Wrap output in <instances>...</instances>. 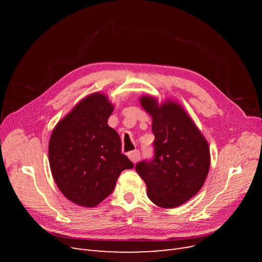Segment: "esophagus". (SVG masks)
Returning <instances> with one entry per match:
<instances>
[{"instance_id": "obj_1", "label": "esophagus", "mask_w": 262, "mask_h": 262, "mask_svg": "<svg viewBox=\"0 0 262 262\" xmlns=\"http://www.w3.org/2000/svg\"><path fill=\"white\" fill-rule=\"evenodd\" d=\"M128 156H129V158L133 163H137L140 160L141 153H140L139 149H134V150H131V152L128 154Z\"/></svg>"}]
</instances>
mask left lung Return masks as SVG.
<instances>
[{"mask_svg":"<svg viewBox=\"0 0 262 262\" xmlns=\"http://www.w3.org/2000/svg\"><path fill=\"white\" fill-rule=\"evenodd\" d=\"M140 104L152 116L155 154L137 164L148 199L164 209L179 207L202 188L210 169V148L200 130L177 102L158 104L142 96Z\"/></svg>","mask_w":262,"mask_h":262,"instance_id":"left-lung-1","label":"left lung"}]
</instances>
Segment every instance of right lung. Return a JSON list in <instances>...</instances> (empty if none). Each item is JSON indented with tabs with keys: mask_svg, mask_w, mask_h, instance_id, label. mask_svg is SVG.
<instances>
[{
	"mask_svg": "<svg viewBox=\"0 0 262 262\" xmlns=\"http://www.w3.org/2000/svg\"><path fill=\"white\" fill-rule=\"evenodd\" d=\"M114 106L104 94L82 99L58 122L49 141L53 179L66 198L96 207L114 191L118 177L133 163L121 153V140L108 125Z\"/></svg>",
	"mask_w": 262,
	"mask_h": 262,
	"instance_id": "1",
	"label": "right lung"
}]
</instances>
